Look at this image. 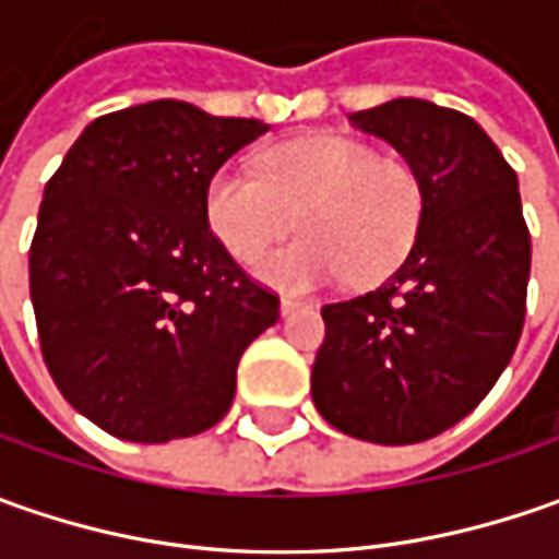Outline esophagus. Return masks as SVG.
Instances as JSON below:
<instances>
[{"label":"esophagus","instance_id":"34e87169","mask_svg":"<svg viewBox=\"0 0 559 559\" xmlns=\"http://www.w3.org/2000/svg\"><path fill=\"white\" fill-rule=\"evenodd\" d=\"M298 308H305V305L295 301V298H283V301H280V313H283V317H289V313H295Z\"/></svg>","mask_w":559,"mask_h":559}]
</instances>
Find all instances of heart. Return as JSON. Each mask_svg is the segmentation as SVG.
<instances>
[{
  "mask_svg": "<svg viewBox=\"0 0 559 559\" xmlns=\"http://www.w3.org/2000/svg\"><path fill=\"white\" fill-rule=\"evenodd\" d=\"M211 233L236 261H254L295 226L298 242L264 254L254 273L283 292H311L355 273L382 280L407 258L423 221L414 164L373 145L313 133L261 155L258 170L221 167L204 192Z\"/></svg>",
  "mask_w": 559,
  "mask_h": 559,
  "instance_id": "heart-1",
  "label": "heart"
}]
</instances>
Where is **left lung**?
Wrapping results in <instances>:
<instances>
[{
	"mask_svg": "<svg viewBox=\"0 0 559 559\" xmlns=\"http://www.w3.org/2000/svg\"><path fill=\"white\" fill-rule=\"evenodd\" d=\"M348 120L414 164L423 221L379 289L323 305L311 395L320 417L352 439L414 444L476 411L516 352L528 226L513 167L473 118L392 98Z\"/></svg>",
	"mask_w": 559,
	"mask_h": 559,
	"instance_id": "1",
	"label": "left lung"
}]
</instances>
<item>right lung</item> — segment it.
<instances>
[{
  "instance_id": "add662e5",
  "label": "right lung",
  "mask_w": 559,
  "mask_h": 559,
  "mask_svg": "<svg viewBox=\"0 0 559 559\" xmlns=\"http://www.w3.org/2000/svg\"><path fill=\"white\" fill-rule=\"evenodd\" d=\"M270 127L158 98L96 118L46 183L31 246L43 360L98 429L162 444L221 423L280 298L207 229L204 192Z\"/></svg>"
}]
</instances>
